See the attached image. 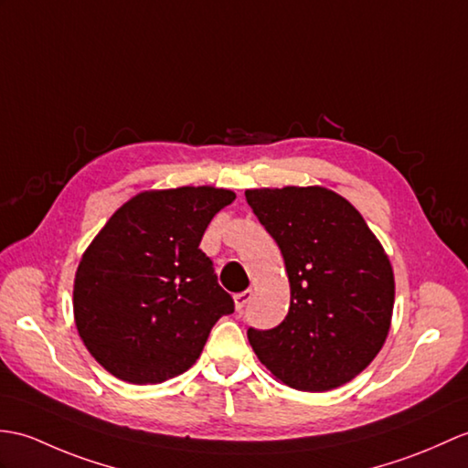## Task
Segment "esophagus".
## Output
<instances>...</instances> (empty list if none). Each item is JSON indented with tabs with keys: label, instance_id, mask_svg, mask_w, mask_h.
I'll list each match as a JSON object with an SVG mask.
<instances>
[{
	"label": "esophagus",
	"instance_id": "34e87169",
	"mask_svg": "<svg viewBox=\"0 0 468 468\" xmlns=\"http://www.w3.org/2000/svg\"><path fill=\"white\" fill-rule=\"evenodd\" d=\"M233 299H235V309H237V311H243V307L247 305V303L253 299V291L247 289V291H243V292H237V295H235Z\"/></svg>",
	"mask_w": 468,
	"mask_h": 468
}]
</instances>
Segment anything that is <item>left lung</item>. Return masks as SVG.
<instances>
[{"label":"left lung","instance_id":"1","mask_svg":"<svg viewBox=\"0 0 468 468\" xmlns=\"http://www.w3.org/2000/svg\"><path fill=\"white\" fill-rule=\"evenodd\" d=\"M245 197L277 241L291 287L285 321L247 331L257 358L307 393L353 381L383 349L393 317L395 275L381 241L321 185L247 189Z\"/></svg>","mask_w":468,"mask_h":468}]
</instances>
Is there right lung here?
I'll return each mask as SVG.
<instances>
[{
    "instance_id": "add662e5",
    "label": "right lung",
    "mask_w": 468,
    "mask_h": 468,
    "mask_svg": "<svg viewBox=\"0 0 468 468\" xmlns=\"http://www.w3.org/2000/svg\"><path fill=\"white\" fill-rule=\"evenodd\" d=\"M235 193L141 191L95 235L73 281L75 327L107 373L157 385L197 361L213 324L233 313L199 243Z\"/></svg>"
}]
</instances>
